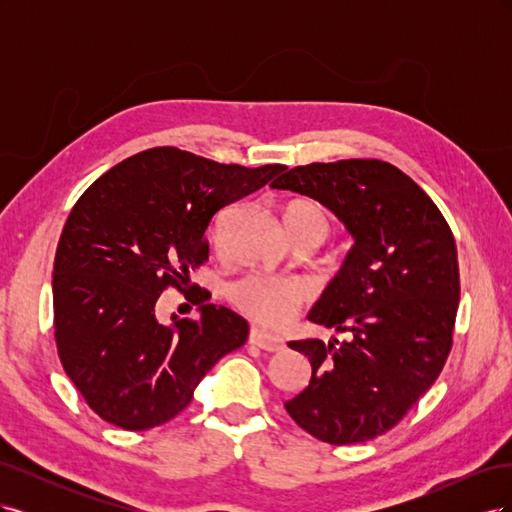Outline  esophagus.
I'll return each mask as SVG.
<instances>
[{
  "instance_id": "obj_1",
  "label": "esophagus",
  "mask_w": 512,
  "mask_h": 512,
  "mask_svg": "<svg viewBox=\"0 0 512 512\" xmlns=\"http://www.w3.org/2000/svg\"><path fill=\"white\" fill-rule=\"evenodd\" d=\"M250 344L258 346L262 350H267V352H280V350H284V339L282 337L271 335V333L260 331V329H252L250 331Z\"/></svg>"
}]
</instances>
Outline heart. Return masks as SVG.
Wrapping results in <instances>:
<instances>
[{"instance_id": "obj_1", "label": "heart", "mask_w": 512, "mask_h": 512, "mask_svg": "<svg viewBox=\"0 0 512 512\" xmlns=\"http://www.w3.org/2000/svg\"><path fill=\"white\" fill-rule=\"evenodd\" d=\"M286 226L292 232L320 230L322 237L329 235V218L314 200H292L286 207ZM230 301L243 314L267 327H284L299 307L307 301L309 290L297 277L250 273L230 286Z\"/></svg>"}]
</instances>
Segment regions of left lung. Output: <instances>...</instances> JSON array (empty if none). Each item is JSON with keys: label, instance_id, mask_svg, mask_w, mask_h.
<instances>
[{"label": "left lung", "instance_id": "8db88e82", "mask_svg": "<svg viewBox=\"0 0 512 512\" xmlns=\"http://www.w3.org/2000/svg\"><path fill=\"white\" fill-rule=\"evenodd\" d=\"M271 188L318 200L354 239L307 314L352 337L288 344L307 356L312 380L284 406L299 427L335 446L382 436L436 382L451 352L459 307L453 232L433 200L389 162L297 166Z\"/></svg>", "mask_w": 512, "mask_h": 512}]
</instances>
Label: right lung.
Listing matches in <instances>:
<instances>
[{"mask_svg": "<svg viewBox=\"0 0 512 512\" xmlns=\"http://www.w3.org/2000/svg\"><path fill=\"white\" fill-rule=\"evenodd\" d=\"M282 164H218L175 147L119 162L68 215L53 265L55 342L68 378L100 418L145 431L177 416L247 320L207 303L198 318H156L160 294L209 258L205 230L222 207L260 190ZM196 288V286H194Z\"/></svg>", "mask_w": 512, "mask_h": 512, "instance_id": "add662e5", "label": "right lung"}]
</instances>
